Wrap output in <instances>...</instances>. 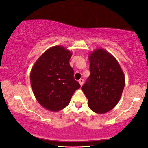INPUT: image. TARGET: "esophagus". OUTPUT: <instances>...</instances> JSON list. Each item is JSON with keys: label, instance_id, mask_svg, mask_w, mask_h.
I'll return each instance as SVG.
<instances>
[{"label": "esophagus", "instance_id": "1", "mask_svg": "<svg viewBox=\"0 0 148 148\" xmlns=\"http://www.w3.org/2000/svg\"><path fill=\"white\" fill-rule=\"evenodd\" d=\"M84 79H81L79 80V83L81 86H83V84H84Z\"/></svg>", "mask_w": 148, "mask_h": 148}]
</instances>
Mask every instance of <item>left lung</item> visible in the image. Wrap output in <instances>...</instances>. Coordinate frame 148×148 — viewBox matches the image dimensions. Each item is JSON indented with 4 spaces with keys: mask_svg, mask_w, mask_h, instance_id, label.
I'll return each instance as SVG.
<instances>
[{
    "mask_svg": "<svg viewBox=\"0 0 148 148\" xmlns=\"http://www.w3.org/2000/svg\"><path fill=\"white\" fill-rule=\"evenodd\" d=\"M90 75L82 87L88 106L98 114L108 112L120 100L125 79L120 64L106 50L97 48L89 55Z\"/></svg>",
    "mask_w": 148,
    "mask_h": 148,
    "instance_id": "1",
    "label": "left lung"
}]
</instances>
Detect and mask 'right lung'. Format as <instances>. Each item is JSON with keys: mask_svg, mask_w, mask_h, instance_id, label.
Returning <instances> with one entry per match:
<instances>
[{"mask_svg": "<svg viewBox=\"0 0 148 148\" xmlns=\"http://www.w3.org/2000/svg\"><path fill=\"white\" fill-rule=\"evenodd\" d=\"M72 52L62 46L48 48L36 60L30 73V82L36 100L42 107L58 112L69 104L80 88L69 64Z\"/></svg>", "mask_w": 148, "mask_h": 148, "instance_id": "right-lung-1", "label": "right lung"}]
</instances>
